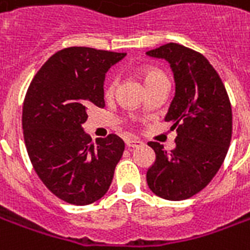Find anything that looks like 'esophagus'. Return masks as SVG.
<instances>
[{
  "label": "esophagus",
  "mask_w": 250,
  "mask_h": 250,
  "mask_svg": "<svg viewBox=\"0 0 250 250\" xmlns=\"http://www.w3.org/2000/svg\"><path fill=\"white\" fill-rule=\"evenodd\" d=\"M143 145V142L136 139V138H128L125 139V146L130 147V148H135V147H141Z\"/></svg>",
  "instance_id": "34e87169"
}]
</instances>
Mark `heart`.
Wrapping results in <instances>:
<instances>
[{"instance_id":"heart-1","label":"heart","mask_w":250,"mask_h":250,"mask_svg":"<svg viewBox=\"0 0 250 250\" xmlns=\"http://www.w3.org/2000/svg\"><path fill=\"white\" fill-rule=\"evenodd\" d=\"M163 76H165V75H163L161 71L150 68V69H146V71L143 72V82H145V84H148V83L154 82V80H157V79ZM115 87H116V80H115V79H111V80L107 83V85H105V95H107V96H111V95L114 93Z\"/></svg>"}]
</instances>
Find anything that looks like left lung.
I'll return each instance as SVG.
<instances>
[{
	"instance_id": "8db88e82",
	"label": "left lung",
	"mask_w": 250,
	"mask_h": 250,
	"mask_svg": "<svg viewBox=\"0 0 250 250\" xmlns=\"http://www.w3.org/2000/svg\"><path fill=\"white\" fill-rule=\"evenodd\" d=\"M146 55L166 60L173 71L175 93L165 119L177 131L170 152L157 142L148 143L155 162L147 170V185L161 198L188 199L209 184L225 159L230 102L218 73L198 52L170 42Z\"/></svg>"
}]
</instances>
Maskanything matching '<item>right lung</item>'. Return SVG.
Segmentation results:
<instances>
[{
  "label": "right lung",
  "mask_w": 250,
  "mask_h": 250,
  "mask_svg": "<svg viewBox=\"0 0 250 250\" xmlns=\"http://www.w3.org/2000/svg\"><path fill=\"white\" fill-rule=\"evenodd\" d=\"M125 53L72 46L48 59L22 107L25 146L35 171L56 197L89 205L108 191L125 151L118 135L93 143L83 128L91 105L104 107L105 73Z\"/></svg>",
  "instance_id": "obj_1"
}]
</instances>
